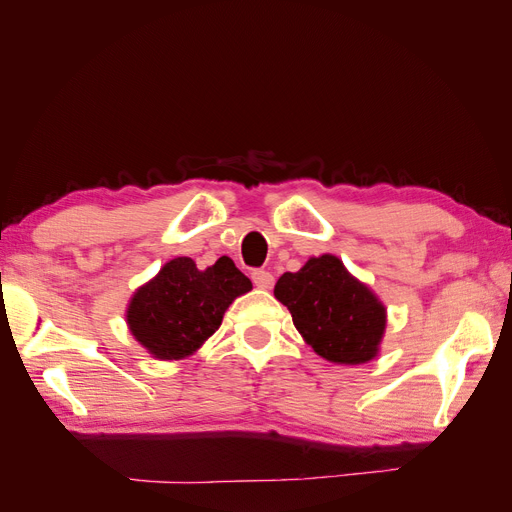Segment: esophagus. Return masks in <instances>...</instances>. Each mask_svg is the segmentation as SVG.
Masks as SVG:
<instances>
[{
	"instance_id": "34e87169",
	"label": "esophagus",
	"mask_w": 512,
	"mask_h": 512,
	"mask_svg": "<svg viewBox=\"0 0 512 512\" xmlns=\"http://www.w3.org/2000/svg\"><path fill=\"white\" fill-rule=\"evenodd\" d=\"M252 282H254V286H258V288H262V290H269V288H273V284H275V277H273L271 271L258 269V271L252 273Z\"/></svg>"
}]
</instances>
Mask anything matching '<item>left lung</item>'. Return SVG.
Returning <instances> with one entry per match:
<instances>
[{
  "label": "left lung",
  "mask_w": 512,
  "mask_h": 512,
  "mask_svg": "<svg viewBox=\"0 0 512 512\" xmlns=\"http://www.w3.org/2000/svg\"><path fill=\"white\" fill-rule=\"evenodd\" d=\"M273 292L322 359L359 365L376 356L386 324L384 307L339 258L324 254L307 260L301 271L284 273Z\"/></svg>",
  "instance_id": "8db88e82"
}]
</instances>
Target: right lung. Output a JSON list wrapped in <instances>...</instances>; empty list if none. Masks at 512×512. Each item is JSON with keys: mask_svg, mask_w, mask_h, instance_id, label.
Masks as SVG:
<instances>
[{"mask_svg": "<svg viewBox=\"0 0 512 512\" xmlns=\"http://www.w3.org/2000/svg\"><path fill=\"white\" fill-rule=\"evenodd\" d=\"M252 282L222 256L200 271L192 258L166 262L128 307L132 335L158 359H183L220 329L226 307Z\"/></svg>", "mask_w": 512, "mask_h": 512, "instance_id": "right-lung-1", "label": "right lung"}]
</instances>
